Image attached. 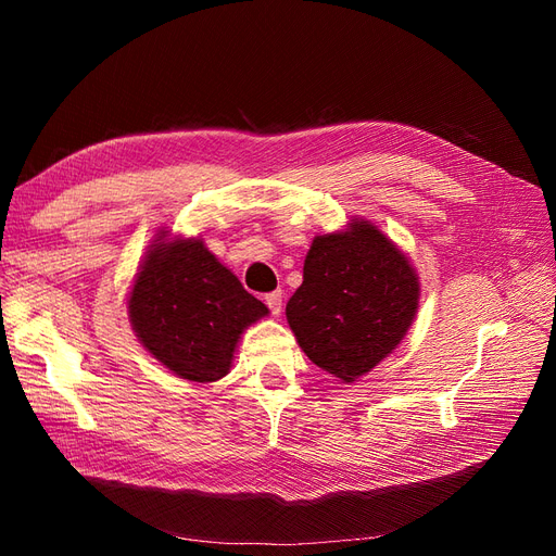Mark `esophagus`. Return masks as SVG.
<instances>
[{
	"mask_svg": "<svg viewBox=\"0 0 556 556\" xmlns=\"http://www.w3.org/2000/svg\"><path fill=\"white\" fill-rule=\"evenodd\" d=\"M264 301H266V306H268V311H271V315H280V311H282V292L280 290H276V292H268L266 296H264Z\"/></svg>",
	"mask_w": 556,
	"mask_h": 556,
	"instance_id": "esophagus-1",
	"label": "esophagus"
}]
</instances>
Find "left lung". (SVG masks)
Masks as SVG:
<instances>
[{"label": "left lung", "mask_w": 556, "mask_h": 556, "mask_svg": "<svg viewBox=\"0 0 556 556\" xmlns=\"http://www.w3.org/2000/svg\"><path fill=\"white\" fill-rule=\"evenodd\" d=\"M419 304L408 257L366 220L315 237L304 282L288 301L301 350L323 371L357 380L401 343Z\"/></svg>", "instance_id": "1"}]
</instances>
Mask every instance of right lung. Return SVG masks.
I'll return each mask as SVG.
<instances>
[{
  "mask_svg": "<svg viewBox=\"0 0 556 556\" xmlns=\"http://www.w3.org/2000/svg\"><path fill=\"white\" fill-rule=\"evenodd\" d=\"M164 237L150 245L129 292L131 327L150 355L178 378L220 380L243 329L268 308L204 241Z\"/></svg>",
  "mask_w": 556,
  "mask_h": 556,
  "instance_id": "obj_1",
  "label": "right lung"
}]
</instances>
